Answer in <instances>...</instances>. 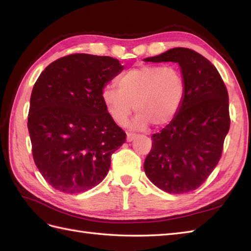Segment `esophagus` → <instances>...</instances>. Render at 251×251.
Here are the masks:
<instances>
[{
	"instance_id": "34e87169",
	"label": "esophagus",
	"mask_w": 251,
	"mask_h": 251,
	"mask_svg": "<svg viewBox=\"0 0 251 251\" xmlns=\"http://www.w3.org/2000/svg\"><path fill=\"white\" fill-rule=\"evenodd\" d=\"M136 138H137V135H136V134H134V132H128V134H127L126 140L128 141V142H131L132 140H135Z\"/></svg>"
}]
</instances>
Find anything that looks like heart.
I'll return each mask as SVG.
<instances>
[{
  "instance_id": "heart-1",
  "label": "heart",
  "mask_w": 251,
  "mask_h": 251,
  "mask_svg": "<svg viewBox=\"0 0 251 251\" xmlns=\"http://www.w3.org/2000/svg\"><path fill=\"white\" fill-rule=\"evenodd\" d=\"M117 88L106 85L101 99L111 119L123 124L132 110L138 112L130 126L162 127L172 122L185 95L183 75L175 67L141 66L129 69L116 81Z\"/></svg>"
}]
</instances>
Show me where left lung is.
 <instances>
[{
    "instance_id": "obj_1",
    "label": "left lung",
    "mask_w": 251,
    "mask_h": 251,
    "mask_svg": "<svg viewBox=\"0 0 251 251\" xmlns=\"http://www.w3.org/2000/svg\"><path fill=\"white\" fill-rule=\"evenodd\" d=\"M143 61L178 63L185 82L177 115L151 137L145 173L167 193H188L205 182L221 157L230 129L226 87L216 67L189 49L176 47Z\"/></svg>"
}]
</instances>
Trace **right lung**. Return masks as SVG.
I'll return each instance as SVG.
<instances>
[{
  "mask_svg": "<svg viewBox=\"0 0 251 251\" xmlns=\"http://www.w3.org/2000/svg\"><path fill=\"white\" fill-rule=\"evenodd\" d=\"M124 66L109 56L73 54L51 62L35 82L28 129L37 169L52 188L82 193L108 175L126 134L101 92Z\"/></svg>",
  "mask_w": 251,
  "mask_h": 251,
  "instance_id": "right-lung-1",
  "label": "right lung"
}]
</instances>
